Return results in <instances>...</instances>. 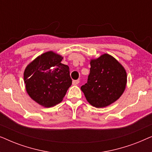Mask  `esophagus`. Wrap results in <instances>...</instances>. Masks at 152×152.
Returning <instances> with one entry per match:
<instances>
[{
  "label": "esophagus",
  "instance_id": "1",
  "mask_svg": "<svg viewBox=\"0 0 152 152\" xmlns=\"http://www.w3.org/2000/svg\"><path fill=\"white\" fill-rule=\"evenodd\" d=\"M79 83H80V81H79V80H73V81H72V84H73V85H77Z\"/></svg>",
  "mask_w": 152,
  "mask_h": 152
}]
</instances>
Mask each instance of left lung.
<instances>
[{"instance_id": "8db88e82", "label": "left lung", "mask_w": 152, "mask_h": 152, "mask_svg": "<svg viewBox=\"0 0 152 152\" xmlns=\"http://www.w3.org/2000/svg\"><path fill=\"white\" fill-rule=\"evenodd\" d=\"M90 64L88 82L81 90L90 104L106 107L119 99L125 90L126 70L118 60L107 53L92 59Z\"/></svg>"}]
</instances>
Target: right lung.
I'll return each mask as SVG.
<instances>
[{"label":"right lung","instance_id":"right-lung-1","mask_svg":"<svg viewBox=\"0 0 152 152\" xmlns=\"http://www.w3.org/2000/svg\"><path fill=\"white\" fill-rule=\"evenodd\" d=\"M62 59L61 55L48 51L38 56L25 69L27 93L44 107L61 102L72 84L69 67L61 63Z\"/></svg>","mask_w":152,"mask_h":152}]
</instances>
